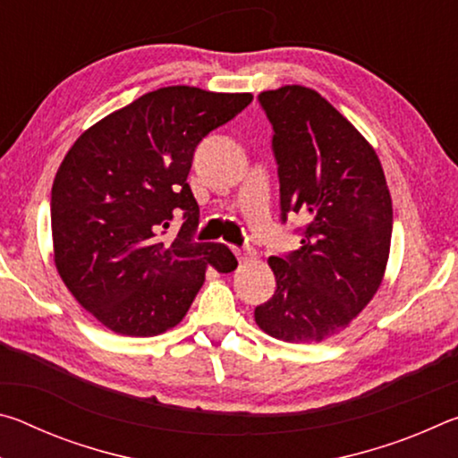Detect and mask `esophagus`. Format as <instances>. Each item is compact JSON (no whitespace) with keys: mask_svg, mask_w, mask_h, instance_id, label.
Returning <instances> with one entry per match:
<instances>
[{"mask_svg":"<svg viewBox=\"0 0 458 458\" xmlns=\"http://www.w3.org/2000/svg\"><path fill=\"white\" fill-rule=\"evenodd\" d=\"M234 254H236V259H238V262L240 265H242V262H248L250 259H254V250H250V248H234Z\"/></svg>","mask_w":458,"mask_h":458,"instance_id":"34e87169","label":"esophagus"}]
</instances>
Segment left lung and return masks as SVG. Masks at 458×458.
Returning <instances> with one entry per match:
<instances>
[{"label": "left lung", "mask_w": 458, "mask_h": 458, "mask_svg": "<svg viewBox=\"0 0 458 458\" xmlns=\"http://www.w3.org/2000/svg\"><path fill=\"white\" fill-rule=\"evenodd\" d=\"M273 125L281 220L297 214L301 248L270 257L276 291L254 309L270 337L319 344L344 331L384 281L392 198L366 137L319 92L286 84L259 95Z\"/></svg>", "instance_id": "obj_1"}]
</instances>
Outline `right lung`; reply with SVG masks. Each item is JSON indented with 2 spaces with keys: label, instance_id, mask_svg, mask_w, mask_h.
<instances>
[{
  "label": "right lung",
  "instance_id": "add662e5",
  "mask_svg": "<svg viewBox=\"0 0 458 458\" xmlns=\"http://www.w3.org/2000/svg\"><path fill=\"white\" fill-rule=\"evenodd\" d=\"M250 100V92L157 89L95 123L62 159L50 201L54 262L106 329L165 333L188 313L208 268L238 267L228 246L193 240L199 208L188 174L201 139ZM180 211L186 222L167 239Z\"/></svg>",
  "mask_w": 458,
  "mask_h": 458
}]
</instances>
